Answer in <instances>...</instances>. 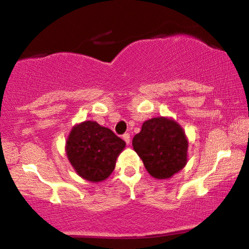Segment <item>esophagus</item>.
I'll list each match as a JSON object with an SVG mask.
<instances>
[{
    "label": "esophagus",
    "instance_id": "34e87169",
    "mask_svg": "<svg viewBox=\"0 0 249 249\" xmlns=\"http://www.w3.org/2000/svg\"><path fill=\"white\" fill-rule=\"evenodd\" d=\"M122 138H124V141L127 142V145L130 144V135L129 134H124V136H122Z\"/></svg>",
    "mask_w": 249,
    "mask_h": 249
}]
</instances>
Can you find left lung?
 Listing matches in <instances>:
<instances>
[{"instance_id":"obj_1","label":"left lung","mask_w":249,"mask_h":249,"mask_svg":"<svg viewBox=\"0 0 249 249\" xmlns=\"http://www.w3.org/2000/svg\"><path fill=\"white\" fill-rule=\"evenodd\" d=\"M132 146L156 179L171 178L187 163L188 141L183 129L172 119L160 117L145 121L132 139Z\"/></svg>"}]
</instances>
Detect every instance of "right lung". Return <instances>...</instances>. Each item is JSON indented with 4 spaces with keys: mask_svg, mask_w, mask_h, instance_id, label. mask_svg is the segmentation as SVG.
Wrapping results in <instances>:
<instances>
[{
    "mask_svg": "<svg viewBox=\"0 0 249 249\" xmlns=\"http://www.w3.org/2000/svg\"><path fill=\"white\" fill-rule=\"evenodd\" d=\"M124 147L125 142L111 129L95 121H84L71 129L66 152L81 178L100 182L113 172L117 158Z\"/></svg>",
    "mask_w": 249,
    "mask_h": 249,
    "instance_id": "add662e5",
    "label": "right lung"
}]
</instances>
